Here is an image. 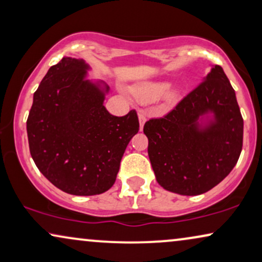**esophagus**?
<instances>
[{
	"instance_id": "esophagus-1",
	"label": "esophagus",
	"mask_w": 262,
	"mask_h": 262,
	"mask_svg": "<svg viewBox=\"0 0 262 262\" xmlns=\"http://www.w3.org/2000/svg\"><path fill=\"white\" fill-rule=\"evenodd\" d=\"M138 120H139V128H141V130H142L143 126H144L145 121H146V116H145L144 112H139Z\"/></svg>"
}]
</instances>
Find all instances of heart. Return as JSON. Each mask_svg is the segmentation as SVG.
<instances>
[{
	"instance_id": "obj_1",
	"label": "heart",
	"mask_w": 262,
	"mask_h": 262,
	"mask_svg": "<svg viewBox=\"0 0 262 262\" xmlns=\"http://www.w3.org/2000/svg\"><path fill=\"white\" fill-rule=\"evenodd\" d=\"M134 96L142 103L155 102L166 96L168 103H174L179 96L177 88H170V82L166 80L148 81L136 85L132 89Z\"/></svg>"
}]
</instances>
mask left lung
<instances>
[{
  "label": "left lung",
  "mask_w": 262,
  "mask_h": 262,
  "mask_svg": "<svg viewBox=\"0 0 262 262\" xmlns=\"http://www.w3.org/2000/svg\"><path fill=\"white\" fill-rule=\"evenodd\" d=\"M143 131L156 181L166 191L198 195L220 184L237 163L243 142L241 111L223 68L211 67L194 91Z\"/></svg>",
  "instance_id": "1"
}]
</instances>
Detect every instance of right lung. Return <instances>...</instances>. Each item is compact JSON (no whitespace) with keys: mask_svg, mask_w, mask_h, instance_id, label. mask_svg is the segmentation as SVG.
I'll return each mask as SVG.
<instances>
[{"mask_svg":"<svg viewBox=\"0 0 262 262\" xmlns=\"http://www.w3.org/2000/svg\"><path fill=\"white\" fill-rule=\"evenodd\" d=\"M91 69L83 59L63 57L41 80L27 119L35 166L57 188L74 195L108 191L139 130L135 111L116 117L106 110L110 87L88 80Z\"/></svg>","mask_w":262,"mask_h":262,"instance_id":"add662e5","label":"right lung"}]
</instances>
